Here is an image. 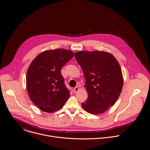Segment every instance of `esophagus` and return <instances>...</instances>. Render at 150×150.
<instances>
[{"label":"esophagus","mask_w":150,"mask_h":150,"mask_svg":"<svg viewBox=\"0 0 150 150\" xmlns=\"http://www.w3.org/2000/svg\"><path fill=\"white\" fill-rule=\"evenodd\" d=\"M79 88L78 86L75 87V88H74V93H76V92L79 91Z\"/></svg>","instance_id":"1"}]
</instances>
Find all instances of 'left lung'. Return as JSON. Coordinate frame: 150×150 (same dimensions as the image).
I'll return each mask as SVG.
<instances>
[{"label":"left lung","mask_w":150,"mask_h":150,"mask_svg":"<svg viewBox=\"0 0 150 150\" xmlns=\"http://www.w3.org/2000/svg\"><path fill=\"white\" fill-rule=\"evenodd\" d=\"M75 57L84 74L88 98L82 108L93 114H102L117 102L123 86L120 65L115 57L103 51H79Z\"/></svg>","instance_id":"obj_1"}]
</instances>
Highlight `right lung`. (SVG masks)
I'll return each mask as SVG.
<instances>
[{
	"instance_id": "add662e5",
	"label": "right lung",
	"mask_w": 150,
	"mask_h": 150,
	"mask_svg": "<svg viewBox=\"0 0 150 150\" xmlns=\"http://www.w3.org/2000/svg\"><path fill=\"white\" fill-rule=\"evenodd\" d=\"M74 56L69 50H47L38 55L29 65L27 91L32 102L42 111H58L69 98L70 91L64 83L61 69Z\"/></svg>"
}]
</instances>
